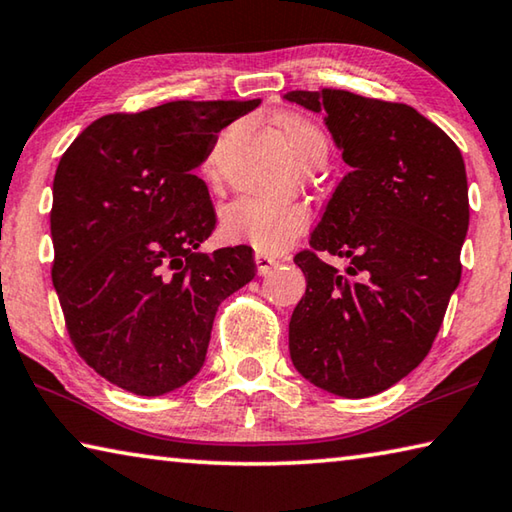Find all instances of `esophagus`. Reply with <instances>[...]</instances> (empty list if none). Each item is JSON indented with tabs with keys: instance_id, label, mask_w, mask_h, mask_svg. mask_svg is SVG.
Masks as SVG:
<instances>
[{
	"instance_id": "34e87169",
	"label": "esophagus",
	"mask_w": 512,
	"mask_h": 512,
	"mask_svg": "<svg viewBox=\"0 0 512 512\" xmlns=\"http://www.w3.org/2000/svg\"><path fill=\"white\" fill-rule=\"evenodd\" d=\"M255 264H257L259 275H266L275 264H280V259L266 255V253H262V250H257V253H255Z\"/></svg>"
}]
</instances>
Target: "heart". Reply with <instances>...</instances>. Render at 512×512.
<instances>
[{"label":"heart","instance_id":"1","mask_svg":"<svg viewBox=\"0 0 512 512\" xmlns=\"http://www.w3.org/2000/svg\"><path fill=\"white\" fill-rule=\"evenodd\" d=\"M280 128L302 164L325 158L327 140L314 121L296 115V112H287L280 117ZM216 173H219V164H216V153H212L205 162V176L216 178ZM309 223L311 214L302 203L241 196L223 207L221 235L228 241H239V244H250L266 253H275L298 239L309 228Z\"/></svg>","mask_w":512,"mask_h":512}]
</instances>
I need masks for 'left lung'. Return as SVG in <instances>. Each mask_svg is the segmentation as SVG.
<instances>
[{"mask_svg":"<svg viewBox=\"0 0 512 512\" xmlns=\"http://www.w3.org/2000/svg\"><path fill=\"white\" fill-rule=\"evenodd\" d=\"M325 112L352 171L325 207L289 323L293 366L341 397H370L420 366L461 282L470 223L465 162L452 137L406 103L323 88L291 90ZM320 252L348 256L341 274Z\"/></svg>","mask_w":512,"mask_h":512,"instance_id":"obj_1","label":"left lung"}]
</instances>
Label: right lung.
<instances>
[{"instance_id": "right-lung-1", "label": "right lung", "mask_w": 512, "mask_h": 512, "mask_svg": "<svg viewBox=\"0 0 512 512\" xmlns=\"http://www.w3.org/2000/svg\"><path fill=\"white\" fill-rule=\"evenodd\" d=\"M253 101H169L112 112L58 162L51 280L79 357L135 395L201 370L221 302L257 273L248 246L198 253L216 212L196 169Z\"/></svg>"}]
</instances>
